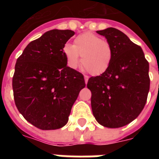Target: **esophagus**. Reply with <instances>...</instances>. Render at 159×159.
Wrapping results in <instances>:
<instances>
[{
    "label": "esophagus",
    "instance_id": "1",
    "mask_svg": "<svg viewBox=\"0 0 159 159\" xmlns=\"http://www.w3.org/2000/svg\"><path fill=\"white\" fill-rule=\"evenodd\" d=\"M84 78H85V83H86V84H87V82H88V79H89V77L85 75Z\"/></svg>",
    "mask_w": 159,
    "mask_h": 159
}]
</instances>
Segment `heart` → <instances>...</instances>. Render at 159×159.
I'll use <instances>...</instances> for the list:
<instances>
[{
	"instance_id": "b5f03b06",
	"label": "heart",
	"mask_w": 159,
	"mask_h": 159,
	"mask_svg": "<svg viewBox=\"0 0 159 159\" xmlns=\"http://www.w3.org/2000/svg\"><path fill=\"white\" fill-rule=\"evenodd\" d=\"M63 53L68 66L77 68L82 56L83 68L92 75H100L109 67L112 59V50L107 41L92 33L77 36L73 45L67 43L63 47Z\"/></svg>"
}]
</instances>
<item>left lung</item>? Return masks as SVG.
Instances as JSON below:
<instances>
[{"instance_id": "1", "label": "left lung", "mask_w": 159, "mask_h": 159, "mask_svg": "<svg viewBox=\"0 0 159 159\" xmlns=\"http://www.w3.org/2000/svg\"><path fill=\"white\" fill-rule=\"evenodd\" d=\"M112 50L106 72L90 77L91 104L95 119L107 128H120L135 120L145 106L150 80L149 64L141 47L115 28L97 30Z\"/></svg>"}]
</instances>
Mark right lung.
Here are the masks:
<instances>
[{"label": "right lung", "mask_w": 159, "mask_h": 159, "mask_svg": "<svg viewBox=\"0 0 159 159\" xmlns=\"http://www.w3.org/2000/svg\"><path fill=\"white\" fill-rule=\"evenodd\" d=\"M75 32L47 31L26 46L18 57L12 79L14 99L26 120L43 130L68 121L72 107L84 88L83 75L67 67L65 43Z\"/></svg>", "instance_id": "add662e5"}]
</instances>
